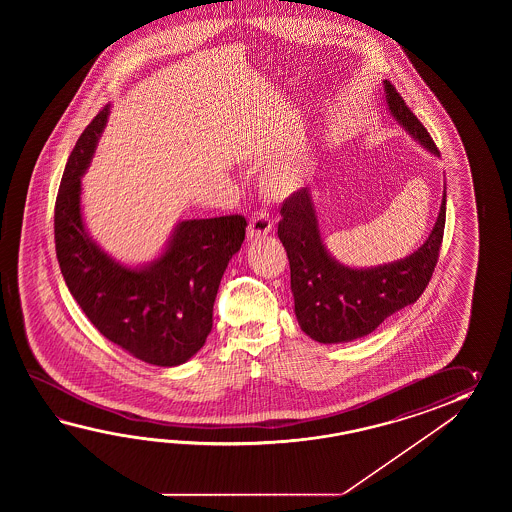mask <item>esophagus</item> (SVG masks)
<instances>
[{
  "label": "esophagus",
  "mask_w": 512,
  "mask_h": 512,
  "mask_svg": "<svg viewBox=\"0 0 512 512\" xmlns=\"http://www.w3.org/2000/svg\"><path fill=\"white\" fill-rule=\"evenodd\" d=\"M272 227H274V221H272L271 214H269L265 208H261V210L254 212V216H252L251 221H249L247 236H249L251 240L263 238V236H267V234L271 232Z\"/></svg>",
  "instance_id": "esophagus-1"
}]
</instances>
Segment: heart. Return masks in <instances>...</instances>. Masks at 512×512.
I'll list each match as a JSON object with an SVG mask.
<instances>
[{"mask_svg": "<svg viewBox=\"0 0 512 512\" xmlns=\"http://www.w3.org/2000/svg\"><path fill=\"white\" fill-rule=\"evenodd\" d=\"M302 174H304V170L300 164L294 163V161H283V163L276 164L267 174L265 183L272 194H287L302 181Z\"/></svg>", "mask_w": 512, "mask_h": 512, "instance_id": "heart-1", "label": "heart"}]
</instances>
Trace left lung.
<instances>
[{
	"instance_id": "1",
	"label": "left lung",
	"mask_w": 512,
	"mask_h": 512,
	"mask_svg": "<svg viewBox=\"0 0 512 512\" xmlns=\"http://www.w3.org/2000/svg\"><path fill=\"white\" fill-rule=\"evenodd\" d=\"M384 91L388 108L404 130L439 155L430 133L388 80H384ZM280 214L278 238L289 258L298 324L316 342L337 344L370 335L388 316L423 294L443 241L446 192L428 240L404 260L373 269H351L329 256L307 188L287 197Z\"/></svg>"
}]
</instances>
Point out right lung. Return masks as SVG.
Instances as JSON below:
<instances>
[{"label":"right lung","mask_w":512,"mask_h":512,"mask_svg":"<svg viewBox=\"0 0 512 512\" xmlns=\"http://www.w3.org/2000/svg\"><path fill=\"white\" fill-rule=\"evenodd\" d=\"M109 106L82 131L67 159L55 205L56 258L89 322L133 357L179 366L203 348L219 282L240 251L247 221L221 216L181 221L161 258L130 269L100 251L80 212V177L108 122Z\"/></svg>","instance_id":"right-lung-1"}]
</instances>
